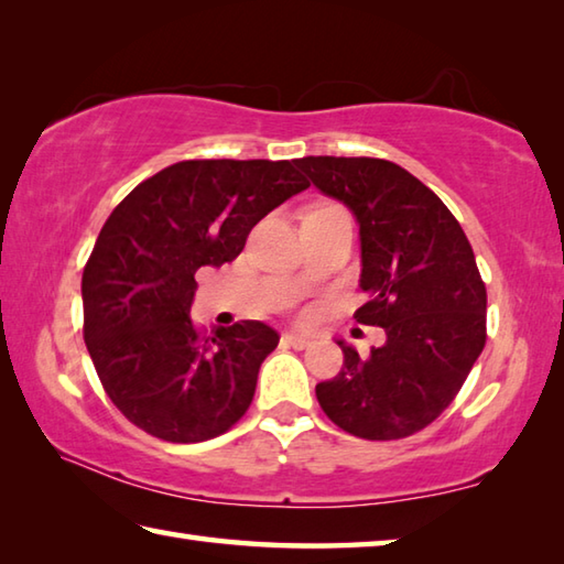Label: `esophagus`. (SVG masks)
Segmentation results:
<instances>
[{
  "mask_svg": "<svg viewBox=\"0 0 564 564\" xmlns=\"http://www.w3.org/2000/svg\"><path fill=\"white\" fill-rule=\"evenodd\" d=\"M283 340L289 343L291 347H295V350H305V347H311V345H313L311 337L299 335V333H285V335H283Z\"/></svg>",
  "mask_w": 564,
  "mask_h": 564,
  "instance_id": "obj_1",
  "label": "esophagus"
}]
</instances>
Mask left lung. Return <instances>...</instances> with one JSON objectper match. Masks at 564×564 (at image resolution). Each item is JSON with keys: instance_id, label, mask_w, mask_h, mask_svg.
Returning a JSON list of instances; mask_svg holds the SVG:
<instances>
[{"instance_id": "8db88e82", "label": "left lung", "mask_w": 564, "mask_h": 564, "mask_svg": "<svg viewBox=\"0 0 564 564\" xmlns=\"http://www.w3.org/2000/svg\"><path fill=\"white\" fill-rule=\"evenodd\" d=\"M325 197L360 224L367 303L357 323L387 340L360 357L343 347V370L315 387L343 432L389 442L422 432L454 402L486 345V285L464 229L436 194L377 158L295 160Z\"/></svg>"}]
</instances>
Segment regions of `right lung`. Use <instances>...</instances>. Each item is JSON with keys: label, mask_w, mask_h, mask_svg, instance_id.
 <instances>
[{"label": "right lung", "mask_w": 564, "mask_h": 564, "mask_svg": "<svg viewBox=\"0 0 564 564\" xmlns=\"http://www.w3.org/2000/svg\"><path fill=\"white\" fill-rule=\"evenodd\" d=\"M308 187L289 160H184L112 209L80 281L84 340L142 432L197 444L247 414L279 333L261 321L197 330L194 273L237 259L256 224Z\"/></svg>", "instance_id": "obj_1"}]
</instances>
